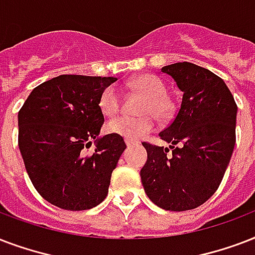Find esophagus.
Masks as SVG:
<instances>
[{"mask_svg": "<svg viewBox=\"0 0 255 255\" xmlns=\"http://www.w3.org/2000/svg\"><path fill=\"white\" fill-rule=\"evenodd\" d=\"M125 143H126V146H128V147H130V146L134 145V142L130 141V139H125Z\"/></svg>", "mask_w": 255, "mask_h": 255, "instance_id": "34e87169", "label": "esophagus"}]
</instances>
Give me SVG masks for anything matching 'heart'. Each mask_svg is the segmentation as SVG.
Wrapping results in <instances>:
<instances>
[{
	"mask_svg": "<svg viewBox=\"0 0 255 255\" xmlns=\"http://www.w3.org/2000/svg\"><path fill=\"white\" fill-rule=\"evenodd\" d=\"M129 89L143 97L138 106V117H117L108 124L112 134L126 139H138L154 129V117L166 121L173 114V104L167 100L166 85L154 74H142L129 82ZM101 112L113 117L120 110V94L113 86L102 90L98 101Z\"/></svg>",
	"mask_w": 255,
	"mask_h": 255,
	"instance_id": "heart-1",
	"label": "heart"
}]
</instances>
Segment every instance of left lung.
I'll use <instances>...</instances> for the list:
<instances>
[{"instance_id":"obj_1","label":"left lung","mask_w":255,"mask_h":255,"mask_svg":"<svg viewBox=\"0 0 255 255\" xmlns=\"http://www.w3.org/2000/svg\"><path fill=\"white\" fill-rule=\"evenodd\" d=\"M182 94L178 113L159 133L167 147L147 142L141 169L145 193L157 206L185 212L201 206L220 186L236 145L237 104L222 78L191 62L161 69Z\"/></svg>"}]
</instances>
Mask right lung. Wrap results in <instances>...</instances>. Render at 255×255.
I'll list each match as a JSON object with an SVG mask.
<instances>
[{"instance_id": "add662e5", "label": "right lung", "mask_w": 255, "mask_h": 255, "mask_svg": "<svg viewBox=\"0 0 255 255\" xmlns=\"http://www.w3.org/2000/svg\"><path fill=\"white\" fill-rule=\"evenodd\" d=\"M114 77L62 74L33 89L18 112V146L33 186L65 210H88L108 195L126 149L116 134L100 137L98 101ZM92 155L86 154L92 141Z\"/></svg>"}]
</instances>
